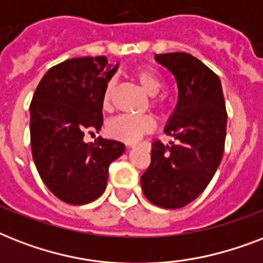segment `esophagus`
I'll return each instance as SVG.
<instances>
[{
    "label": "esophagus",
    "mask_w": 263,
    "mask_h": 263,
    "mask_svg": "<svg viewBox=\"0 0 263 263\" xmlns=\"http://www.w3.org/2000/svg\"><path fill=\"white\" fill-rule=\"evenodd\" d=\"M127 147H128V148H134V147H135V144H134V143H129V144H127Z\"/></svg>",
    "instance_id": "1"
}]
</instances>
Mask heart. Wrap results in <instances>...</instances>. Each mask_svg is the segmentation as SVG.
<instances>
[{"mask_svg": "<svg viewBox=\"0 0 263 263\" xmlns=\"http://www.w3.org/2000/svg\"><path fill=\"white\" fill-rule=\"evenodd\" d=\"M134 79L139 83L146 94L150 97H156L162 87L164 82L161 76L152 68H138L134 72ZM115 83L110 82L105 88L102 97V107L107 110L111 103V94H113ZM164 99H161L158 105L162 106ZM154 128V120L150 116H131L121 115L111 119L106 125L107 135L116 140L124 142V143H135L138 140Z\"/></svg>", "mask_w": 263, "mask_h": 263, "instance_id": "b5f03b06", "label": "heart"}]
</instances>
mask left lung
<instances>
[{"label": "left lung", "instance_id": "1", "mask_svg": "<svg viewBox=\"0 0 263 263\" xmlns=\"http://www.w3.org/2000/svg\"><path fill=\"white\" fill-rule=\"evenodd\" d=\"M154 59L177 84V103L164 128L177 143H153L152 164L140 183L152 203L180 209L196 199L216 173L228 117L220 79L202 61L187 53L156 54Z\"/></svg>", "mask_w": 263, "mask_h": 263}]
</instances>
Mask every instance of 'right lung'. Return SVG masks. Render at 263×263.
<instances>
[{
	"instance_id": "right-lung-1",
	"label": "right lung",
	"mask_w": 263,
	"mask_h": 263,
	"mask_svg": "<svg viewBox=\"0 0 263 263\" xmlns=\"http://www.w3.org/2000/svg\"><path fill=\"white\" fill-rule=\"evenodd\" d=\"M120 64L106 57L71 59L45 73L30 105L31 150L46 187L69 204H84L102 195L109 165L125 152L117 140L84 134L102 127V97Z\"/></svg>"
}]
</instances>
